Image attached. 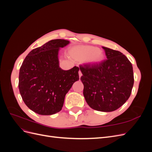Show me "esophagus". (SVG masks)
I'll return each instance as SVG.
<instances>
[{
  "instance_id": "1",
  "label": "esophagus",
  "mask_w": 152,
  "mask_h": 152,
  "mask_svg": "<svg viewBox=\"0 0 152 152\" xmlns=\"http://www.w3.org/2000/svg\"><path fill=\"white\" fill-rule=\"evenodd\" d=\"M79 77H80H80H81V76L82 75V72H81L80 71H79Z\"/></svg>"
}]
</instances>
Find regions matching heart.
I'll return each instance as SVG.
<instances>
[{
    "label": "heart",
    "mask_w": 152,
    "mask_h": 152,
    "mask_svg": "<svg viewBox=\"0 0 152 152\" xmlns=\"http://www.w3.org/2000/svg\"><path fill=\"white\" fill-rule=\"evenodd\" d=\"M70 56L75 60L86 61L91 65H97L104 59V54L98 48L91 45H79L73 48L70 51Z\"/></svg>",
    "instance_id": "obj_1"
}]
</instances>
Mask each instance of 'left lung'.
I'll use <instances>...</instances> for the list:
<instances>
[{
    "instance_id": "8db88e82",
    "label": "left lung",
    "mask_w": 152,
    "mask_h": 152,
    "mask_svg": "<svg viewBox=\"0 0 152 152\" xmlns=\"http://www.w3.org/2000/svg\"><path fill=\"white\" fill-rule=\"evenodd\" d=\"M107 59L80 65L87 103L95 110L113 112L126 102L134 84L131 63L120 51L103 47Z\"/></svg>"
}]
</instances>
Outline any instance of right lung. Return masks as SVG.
<instances>
[{"instance_id": "add662e5", "label": "right lung", "mask_w": 152, "mask_h": 152, "mask_svg": "<svg viewBox=\"0 0 152 152\" xmlns=\"http://www.w3.org/2000/svg\"><path fill=\"white\" fill-rule=\"evenodd\" d=\"M70 42L54 39L29 53L20 69V93L32 111L49 115L61 111L66 94L79 80V68L63 70L59 67V48Z\"/></svg>"}]
</instances>
